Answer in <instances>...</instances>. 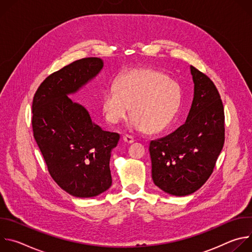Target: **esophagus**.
<instances>
[{"label":"esophagus","mask_w":252,"mask_h":252,"mask_svg":"<svg viewBox=\"0 0 252 252\" xmlns=\"http://www.w3.org/2000/svg\"><path fill=\"white\" fill-rule=\"evenodd\" d=\"M123 138H124V140H125L126 142H127V143H132V142L134 141V137L131 136V135H129V134H125Z\"/></svg>","instance_id":"34e87169"}]
</instances>
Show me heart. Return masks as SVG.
Segmentation results:
<instances>
[{
	"instance_id": "b5f03b06",
	"label": "heart",
	"mask_w": 252,
	"mask_h": 252,
	"mask_svg": "<svg viewBox=\"0 0 252 252\" xmlns=\"http://www.w3.org/2000/svg\"><path fill=\"white\" fill-rule=\"evenodd\" d=\"M182 102V89L168 77L153 68L134 69L120 77L115 88L106 90L101 106L111 124L124 121L130 106L131 125L155 133L165 128Z\"/></svg>"
}]
</instances>
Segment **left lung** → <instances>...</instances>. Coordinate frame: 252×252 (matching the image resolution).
I'll return each instance as SVG.
<instances>
[{
  "instance_id": "obj_1",
  "label": "left lung",
  "mask_w": 252,
  "mask_h": 252,
  "mask_svg": "<svg viewBox=\"0 0 252 252\" xmlns=\"http://www.w3.org/2000/svg\"><path fill=\"white\" fill-rule=\"evenodd\" d=\"M190 71L194 95L186 124L150 143L155 185L177 196L191 194L206 183L224 145L220 93L202 71L193 65Z\"/></svg>"
}]
</instances>
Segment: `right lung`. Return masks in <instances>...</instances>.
Returning a JSON list of instances; mask_svg holds the SVG:
<instances>
[{
	"label": "right lung",
	"mask_w": 252,
	"mask_h": 252,
	"mask_svg": "<svg viewBox=\"0 0 252 252\" xmlns=\"http://www.w3.org/2000/svg\"><path fill=\"white\" fill-rule=\"evenodd\" d=\"M99 58H84L47 77L32 98L33 137L57 185L76 197H93L112 186L111 153L120 134L102 130L67 94L102 67Z\"/></svg>",
	"instance_id": "add662e5"
}]
</instances>
